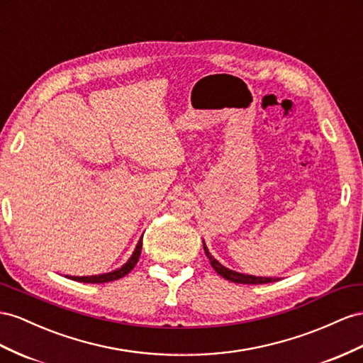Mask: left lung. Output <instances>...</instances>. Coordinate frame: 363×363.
<instances>
[{
	"label": "left lung",
	"mask_w": 363,
	"mask_h": 363,
	"mask_svg": "<svg viewBox=\"0 0 363 363\" xmlns=\"http://www.w3.org/2000/svg\"><path fill=\"white\" fill-rule=\"evenodd\" d=\"M203 247H204V253L206 257L209 258L213 270L218 273L220 277H223L224 279H228L230 282H237V284H267V282H272V281H278L275 278H262V277H252V275H242V273H238V272H233V270H229L224 266H221V264L215 259L212 255L209 253L208 247H206V244L203 241Z\"/></svg>",
	"instance_id": "8db88e82"
}]
</instances>
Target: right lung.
Masks as SVG:
<instances>
[{
    "mask_svg": "<svg viewBox=\"0 0 363 363\" xmlns=\"http://www.w3.org/2000/svg\"><path fill=\"white\" fill-rule=\"evenodd\" d=\"M140 252H142V238L140 241L137 242V247L133 253V257L128 259V262L122 266L121 269H117L111 273H105V275H96V277H70V279L77 281V282H91V284H102V282H111L116 279H121L125 275H128V273L134 269V266L137 264L140 258Z\"/></svg>",
    "mask_w": 363,
    "mask_h": 363,
    "instance_id": "obj_1",
    "label": "right lung"
}]
</instances>
